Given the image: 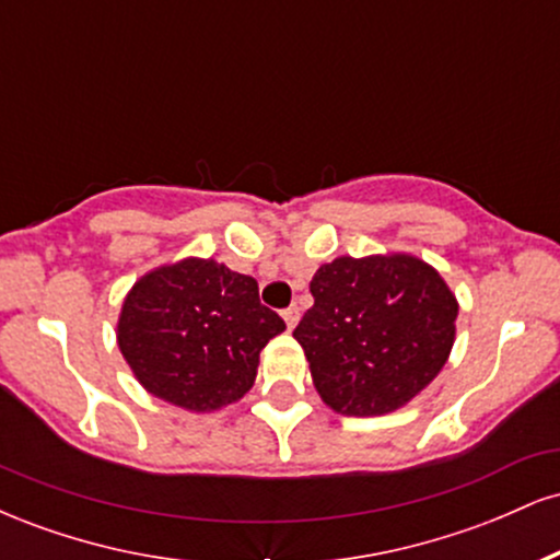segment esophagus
Wrapping results in <instances>:
<instances>
[{"label": "esophagus", "instance_id": "esophagus-1", "mask_svg": "<svg viewBox=\"0 0 560 560\" xmlns=\"http://www.w3.org/2000/svg\"><path fill=\"white\" fill-rule=\"evenodd\" d=\"M281 316H284V324H287V329H294V326H298V320H300V307H298V305L287 307V311L281 313Z\"/></svg>", "mask_w": 560, "mask_h": 560}]
</instances>
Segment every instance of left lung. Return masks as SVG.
Returning <instances> with one entry per match:
<instances>
[{
	"instance_id": "obj_1",
	"label": "left lung",
	"mask_w": 560,
	"mask_h": 560,
	"mask_svg": "<svg viewBox=\"0 0 560 560\" xmlns=\"http://www.w3.org/2000/svg\"><path fill=\"white\" fill-rule=\"evenodd\" d=\"M294 339L320 400L342 416H384L427 389L455 342L458 300L408 253L337 258L311 281Z\"/></svg>"
}]
</instances>
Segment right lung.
Listing matches in <instances>:
<instances>
[{"mask_svg": "<svg viewBox=\"0 0 560 560\" xmlns=\"http://www.w3.org/2000/svg\"><path fill=\"white\" fill-rule=\"evenodd\" d=\"M284 329L260 305L253 276L213 258H184L152 268L128 289L115 337L152 397L210 413L253 389L260 350Z\"/></svg>", "mask_w": 560, "mask_h": 560, "instance_id": "1", "label": "right lung"}]
</instances>
